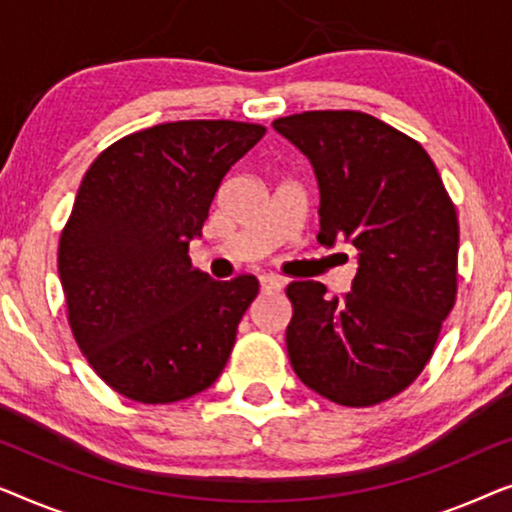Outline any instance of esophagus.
<instances>
[{"mask_svg": "<svg viewBox=\"0 0 512 512\" xmlns=\"http://www.w3.org/2000/svg\"><path fill=\"white\" fill-rule=\"evenodd\" d=\"M258 282H261L263 293L282 291V286H284V279L277 277V275H261V277H258Z\"/></svg>", "mask_w": 512, "mask_h": 512, "instance_id": "1", "label": "esophagus"}]
</instances>
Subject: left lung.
Returning a JSON list of instances; mask_svg holds the SVG:
<instances>
[{
    "label": "left lung",
    "mask_w": 512,
    "mask_h": 512,
    "mask_svg": "<svg viewBox=\"0 0 512 512\" xmlns=\"http://www.w3.org/2000/svg\"><path fill=\"white\" fill-rule=\"evenodd\" d=\"M310 160L324 247H356L345 298L291 282L286 352L300 382L366 408L415 382L457 296L459 221L429 153L361 111H305L272 123Z\"/></svg>",
    "instance_id": "8db88e82"
}]
</instances>
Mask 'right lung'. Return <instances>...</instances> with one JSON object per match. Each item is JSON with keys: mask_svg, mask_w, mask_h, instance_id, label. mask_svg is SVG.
<instances>
[{"mask_svg": "<svg viewBox=\"0 0 512 512\" xmlns=\"http://www.w3.org/2000/svg\"><path fill=\"white\" fill-rule=\"evenodd\" d=\"M263 125L177 121L118 139L95 158L60 237L69 326L90 366L137 403L212 387L258 279L214 282L188 244L230 167Z\"/></svg>", "mask_w": 512, "mask_h": 512, "instance_id": "right-lung-1", "label": "right lung"}]
</instances>
